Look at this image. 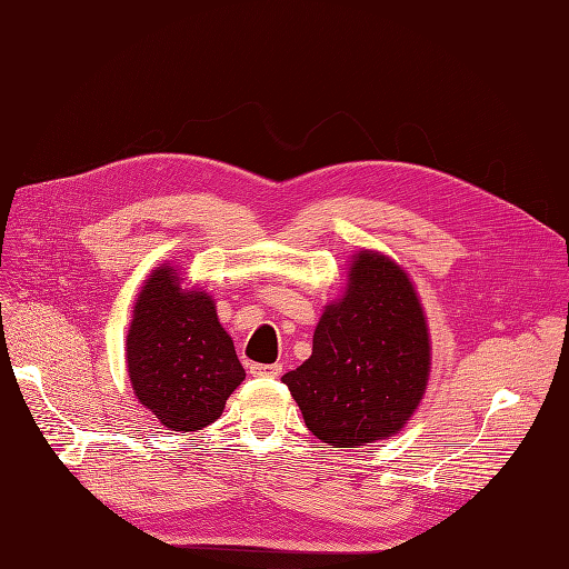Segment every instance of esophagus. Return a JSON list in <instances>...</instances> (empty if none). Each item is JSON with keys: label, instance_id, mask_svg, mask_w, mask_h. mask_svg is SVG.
<instances>
[{"label": "esophagus", "instance_id": "esophagus-1", "mask_svg": "<svg viewBox=\"0 0 569 569\" xmlns=\"http://www.w3.org/2000/svg\"><path fill=\"white\" fill-rule=\"evenodd\" d=\"M249 372L253 377H280L282 375V366L280 363H270V366H263V363H253L249 368Z\"/></svg>", "mask_w": 569, "mask_h": 569}]
</instances>
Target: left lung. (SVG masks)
<instances>
[{"instance_id": "8db88e82", "label": "left lung", "mask_w": 569, "mask_h": 569, "mask_svg": "<svg viewBox=\"0 0 569 569\" xmlns=\"http://www.w3.org/2000/svg\"><path fill=\"white\" fill-rule=\"evenodd\" d=\"M429 366L427 318L408 272L363 249L343 297L325 306L311 358L282 382L320 441L358 449L401 432L422 401Z\"/></svg>"}]
</instances>
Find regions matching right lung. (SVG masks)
<instances>
[{
  "label": "right lung",
  "mask_w": 569,
  "mask_h": 569,
  "mask_svg": "<svg viewBox=\"0 0 569 569\" xmlns=\"http://www.w3.org/2000/svg\"><path fill=\"white\" fill-rule=\"evenodd\" d=\"M126 360L137 401L170 432L216 422L247 377L211 295L182 289L170 263L153 270L137 295Z\"/></svg>",
  "instance_id": "add662e5"
}]
</instances>
